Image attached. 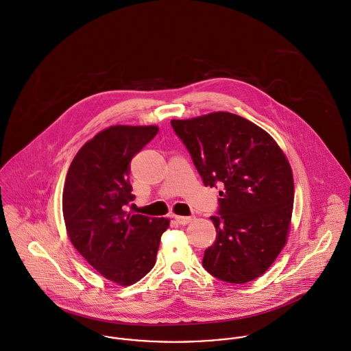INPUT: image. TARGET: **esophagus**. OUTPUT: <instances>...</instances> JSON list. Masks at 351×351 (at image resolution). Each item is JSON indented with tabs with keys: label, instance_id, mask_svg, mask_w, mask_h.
Listing matches in <instances>:
<instances>
[{
	"label": "esophagus",
	"instance_id": "obj_1",
	"mask_svg": "<svg viewBox=\"0 0 351 351\" xmlns=\"http://www.w3.org/2000/svg\"><path fill=\"white\" fill-rule=\"evenodd\" d=\"M174 219H176V222L180 223V225H188V223H191V222L193 221L192 217H181V215H176Z\"/></svg>",
	"mask_w": 351,
	"mask_h": 351
}]
</instances>
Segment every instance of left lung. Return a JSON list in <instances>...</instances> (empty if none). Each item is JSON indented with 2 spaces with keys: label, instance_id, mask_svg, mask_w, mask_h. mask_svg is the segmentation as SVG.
I'll list each match as a JSON object with an SVG mask.
<instances>
[{
  "label": "left lung",
  "instance_id": "8db88e82",
  "mask_svg": "<svg viewBox=\"0 0 351 351\" xmlns=\"http://www.w3.org/2000/svg\"><path fill=\"white\" fill-rule=\"evenodd\" d=\"M206 186H221L211 217L215 242L203 267L228 283H246L275 261L290 228L294 200L291 167L275 140L232 113L171 119Z\"/></svg>",
  "mask_w": 351,
  "mask_h": 351
}]
</instances>
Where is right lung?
I'll return each mask as SVG.
<instances>
[{
  "label": "right lung",
  "mask_w": 351,
  "mask_h": 351,
  "mask_svg": "<svg viewBox=\"0 0 351 351\" xmlns=\"http://www.w3.org/2000/svg\"><path fill=\"white\" fill-rule=\"evenodd\" d=\"M156 126L116 125L99 132L73 158L62 193L66 232L77 252L121 286L145 276L156 261L167 218L130 214V162Z\"/></svg>",
  "instance_id": "1"
}]
</instances>
